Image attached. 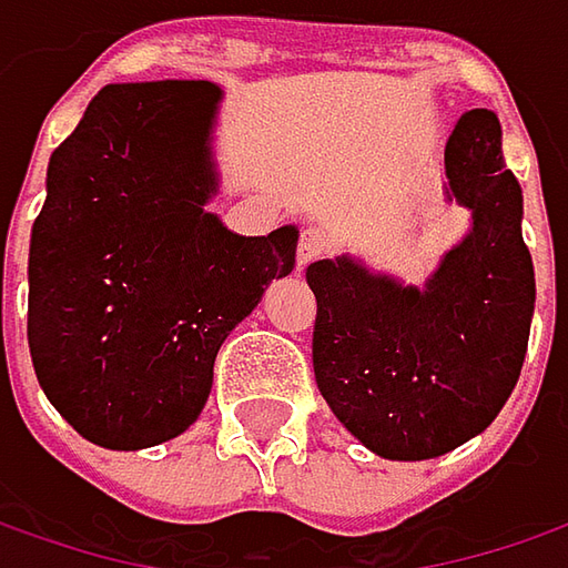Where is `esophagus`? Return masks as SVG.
<instances>
[{
	"mask_svg": "<svg viewBox=\"0 0 568 568\" xmlns=\"http://www.w3.org/2000/svg\"><path fill=\"white\" fill-rule=\"evenodd\" d=\"M324 254V235L317 229H305L302 237H298V251H295V260H298V270H305L308 263Z\"/></svg>",
	"mask_w": 568,
	"mask_h": 568,
	"instance_id": "esophagus-1",
	"label": "esophagus"
}]
</instances>
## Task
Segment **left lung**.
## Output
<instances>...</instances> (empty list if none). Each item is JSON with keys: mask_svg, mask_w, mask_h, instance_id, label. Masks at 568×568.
Instances as JSON below:
<instances>
[{"mask_svg": "<svg viewBox=\"0 0 568 568\" xmlns=\"http://www.w3.org/2000/svg\"><path fill=\"white\" fill-rule=\"evenodd\" d=\"M445 200L470 212L426 285L353 254L314 260V378L333 416L387 460H429L480 435L521 375L534 317L525 200L493 111H467L445 142Z\"/></svg>", "mask_w": 568, "mask_h": 568, "instance_id": "obj_1", "label": "left lung"}]
</instances>
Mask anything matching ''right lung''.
Here are the masks:
<instances>
[{
	"label": "right lung",
	"mask_w": 568,
	"mask_h": 568,
	"mask_svg": "<svg viewBox=\"0 0 568 568\" xmlns=\"http://www.w3.org/2000/svg\"><path fill=\"white\" fill-rule=\"evenodd\" d=\"M222 88H101L50 155L28 254V346L82 438L139 452L186 432L219 346L295 266L298 229L229 232L212 126Z\"/></svg>",
	"instance_id": "1"
}]
</instances>
